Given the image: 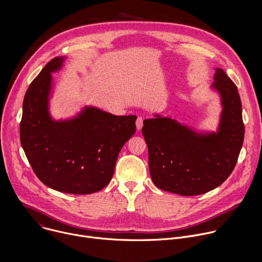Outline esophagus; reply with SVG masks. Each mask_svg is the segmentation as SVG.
<instances>
[{"instance_id": "esophagus-1", "label": "esophagus", "mask_w": 262, "mask_h": 262, "mask_svg": "<svg viewBox=\"0 0 262 262\" xmlns=\"http://www.w3.org/2000/svg\"><path fill=\"white\" fill-rule=\"evenodd\" d=\"M136 125H137V129L141 130L143 127V118L142 117H138L137 121H136Z\"/></svg>"}]
</instances>
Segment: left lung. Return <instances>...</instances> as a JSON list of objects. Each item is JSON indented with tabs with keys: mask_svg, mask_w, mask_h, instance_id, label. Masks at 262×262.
<instances>
[{
	"mask_svg": "<svg viewBox=\"0 0 262 262\" xmlns=\"http://www.w3.org/2000/svg\"><path fill=\"white\" fill-rule=\"evenodd\" d=\"M210 90L219 95L222 107L215 132L159 113L143 122L149 171L163 191L181 196L205 194L225 181L236 165L245 136L237 88L225 71L215 68Z\"/></svg>",
	"mask_w": 262,
	"mask_h": 262,
	"instance_id": "8db88e82",
	"label": "left lung"
}]
</instances>
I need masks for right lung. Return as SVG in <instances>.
Instances as JSON below:
<instances>
[{
  "label": "right lung",
  "mask_w": 262,
  "mask_h": 262,
  "mask_svg": "<svg viewBox=\"0 0 262 262\" xmlns=\"http://www.w3.org/2000/svg\"><path fill=\"white\" fill-rule=\"evenodd\" d=\"M66 57L50 61L29 86L23 103L19 134L27 159L38 177L58 192L86 195L111 181L123 145L136 132V115L116 116L84 105L70 118L56 120L50 112L52 73Z\"/></svg>",
  "instance_id": "right-lung-1"
}]
</instances>
